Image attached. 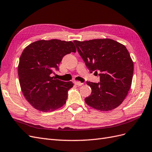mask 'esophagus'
Returning a JSON list of instances; mask_svg holds the SVG:
<instances>
[{
	"instance_id": "1",
	"label": "esophagus",
	"mask_w": 152,
	"mask_h": 152,
	"mask_svg": "<svg viewBox=\"0 0 152 152\" xmlns=\"http://www.w3.org/2000/svg\"><path fill=\"white\" fill-rule=\"evenodd\" d=\"M74 84L76 85V86H82L84 84L83 83H81L80 82H77V81H75L74 82Z\"/></svg>"
}]
</instances>
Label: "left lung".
I'll use <instances>...</instances> for the list:
<instances>
[{"label":"left lung","instance_id":"obj_1","mask_svg":"<svg viewBox=\"0 0 152 152\" xmlns=\"http://www.w3.org/2000/svg\"><path fill=\"white\" fill-rule=\"evenodd\" d=\"M78 52L91 73L100 77V82H87L91 94L86 103L100 111L118 107L131 86L134 65L124 45L110 39L74 40Z\"/></svg>","mask_w":152,"mask_h":152}]
</instances>
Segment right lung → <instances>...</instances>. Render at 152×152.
I'll return each mask as SVG.
<instances>
[{
    "mask_svg": "<svg viewBox=\"0 0 152 152\" xmlns=\"http://www.w3.org/2000/svg\"><path fill=\"white\" fill-rule=\"evenodd\" d=\"M72 41L40 40L30 44L23 51L18 65L21 89L26 99L35 109L48 112L65 104L72 82L56 79L51 74L65 55L75 53Z\"/></svg>",
    "mask_w": 152,
    "mask_h": 152,
    "instance_id": "right-lung-1",
    "label": "right lung"
}]
</instances>
